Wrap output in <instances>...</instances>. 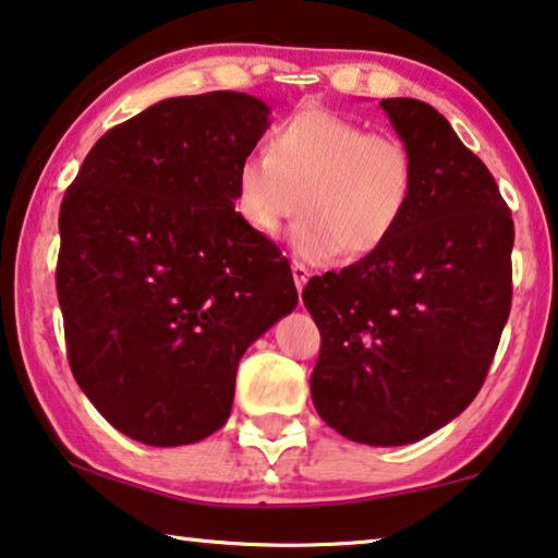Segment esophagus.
<instances>
[{
  "instance_id": "esophagus-1",
  "label": "esophagus",
  "mask_w": 558,
  "mask_h": 558,
  "mask_svg": "<svg viewBox=\"0 0 558 558\" xmlns=\"http://www.w3.org/2000/svg\"><path fill=\"white\" fill-rule=\"evenodd\" d=\"M291 277H294L296 291H299V294H302V289L306 287V281H308V277H312V274H308V269L304 267V264L291 262Z\"/></svg>"
}]
</instances>
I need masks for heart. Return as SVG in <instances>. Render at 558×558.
<instances>
[{
  "label": "heart",
  "mask_w": 558,
  "mask_h": 558,
  "mask_svg": "<svg viewBox=\"0 0 558 558\" xmlns=\"http://www.w3.org/2000/svg\"><path fill=\"white\" fill-rule=\"evenodd\" d=\"M416 190L414 154L401 136L312 107L274 126L269 154L250 151L234 171V209L259 236H277L299 209L289 244L322 264L341 252L381 250L404 221Z\"/></svg>",
  "instance_id": "obj_1"
}]
</instances>
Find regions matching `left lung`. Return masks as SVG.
<instances>
[{"mask_svg":"<svg viewBox=\"0 0 558 558\" xmlns=\"http://www.w3.org/2000/svg\"><path fill=\"white\" fill-rule=\"evenodd\" d=\"M416 190L387 244L308 279L319 416L368 447L414 444L482 389L511 308L513 221L492 171L418 99H381Z\"/></svg>","mask_w":558,"mask_h":558,"instance_id":"8db88e82","label":"left lung"}]
</instances>
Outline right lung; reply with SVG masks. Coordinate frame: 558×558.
Returning a JSON list of instances; mask_svg holds the SVG:
<instances>
[{
  "label": "right lung",
  "mask_w": 558,
  "mask_h": 558,
  "mask_svg": "<svg viewBox=\"0 0 558 558\" xmlns=\"http://www.w3.org/2000/svg\"><path fill=\"white\" fill-rule=\"evenodd\" d=\"M269 126L242 92L174 97L94 144L59 209L57 296L76 384L149 447L227 424L239 359L299 302L279 246L234 211Z\"/></svg>",
  "instance_id": "1"
}]
</instances>
